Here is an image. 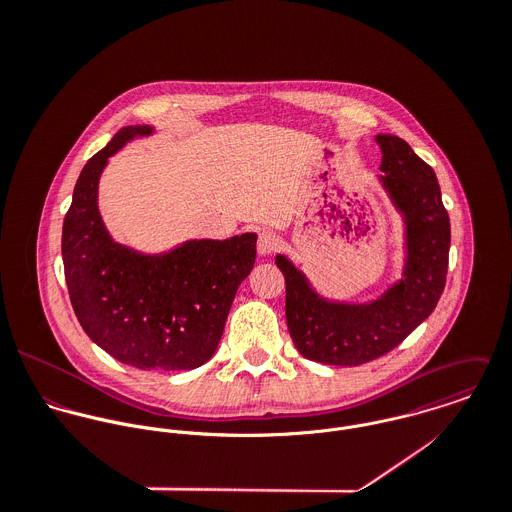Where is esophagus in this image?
Segmentation results:
<instances>
[{
  "label": "esophagus",
  "mask_w": 512,
  "mask_h": 512,
  "mask_svg": "<svg viewBox=\"0 0 512 512\" xmlns=\"http://www.w3.org/2000/svg\"><path fill=\"white\" fill-rule=\"evenodd\" d=\"M280 246H282V238L274 230H262L258 234V254L262 256L274 254L276 250H280Z\"/></svg>",
  "instance_id": "esophagus-1"
}]
</instances>
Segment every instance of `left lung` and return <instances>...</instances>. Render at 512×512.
I'll return each instance as SVG.
<instances>
[{
	"label": "left lung",
	"mask_w": 512,
	"mask_h": 512,
	"mask_svg": "<svg viewBox=\"0 0 512 512\" xmlns=\"http://www.w3.org/2000/svg\"><path fill=\"white\" fill-rule=\"evenodd\" d=\"M382 185L406 219L404 280L366 305L331 303L313 292L284 256L286 321L295 349L323 365L359 366L398 347L436 309L449 262V215L438 177L398 136H376Z\"/></svg>",
	"instance_id": "obj_1"
}]
</instances>
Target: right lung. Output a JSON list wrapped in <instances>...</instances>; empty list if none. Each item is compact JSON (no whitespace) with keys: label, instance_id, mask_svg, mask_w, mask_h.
I'll return each mask as SVG.
<instances>
[{"label":"right lung","instance_id":"1","mask_svg":"<svg viewBox=\"0 0 512 512\" xmlns=\"http://www.w3.org/2000/svg\"><path fill=\"white\" fill-rule=\"evenodd\" d=\"M151 128L128 126L94 153L63 222L69 297L84 333L120 363L189 370L217 351L232 299L256 260V234L193 240L163 256L112 242L96 205L98 179L120 147Z\"/></svg>","mask_w":512,"mask_h":512}]
</instances>
